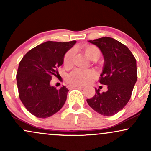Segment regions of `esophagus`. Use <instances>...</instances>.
<instances>
[{"label": "esophagus", "mask_w": 151, "mask_h": 151, "mask_svg": "<svg viewBox=\"0 0 151 151\" xmlns=\"http://www.w3.org/2000/svg\"><path fill=\"white\" fill-rule=\"evenodd\" d=\"M70 87H84V86L83 85H69Z\"/></svg>", "instance_id": "obj_1"}]
</instances>
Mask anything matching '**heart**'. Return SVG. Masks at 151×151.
Instances as JSON below:
<instances>
[{"mask_svg":"<svg viewBox=\"0 0 151 151\" xmlns=\"http://www.w3.org/2000/svg\"><path fill=\"white\" fill-rule=\"evenodd\" d=\"M85 55L92 60H96L100 55L99 50L96 46L87 45L83 47ZM73 52L70 50L65 55L64 63L66 66H70L72 63ZM94 76V72L90 70H83L76 68L67 76V81L70 84L83 85L87 83Z\"/></svg>","mask_w":151,"mask_h":151,"instance_id":"1","label":"heart"}]
</instances>
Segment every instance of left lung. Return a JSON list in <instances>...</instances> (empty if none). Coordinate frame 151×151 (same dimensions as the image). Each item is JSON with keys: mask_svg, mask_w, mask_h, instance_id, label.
<instances>
[{"mask_svg": "<svg viewBox=\"0 0 151 151\" xmlns=\"http://www.w3.org/2000/svg\"><path fill=\"white\" fill-rule=\"evenodd\" d=\"M99 48L104 65L99 83L107 85L106 92L96 94L87 99L89 106L105 116L116 114L127 105L137 80V61L127 46L109 37L89 40Z\"/></svg>", "mask_w": 151, "mask_h": 151, "instance_id": "1", "label": "left lung"}]
</instances>
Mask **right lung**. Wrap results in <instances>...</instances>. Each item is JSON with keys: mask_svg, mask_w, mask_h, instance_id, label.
Returning a JSON list of instances; mask_svg holds the SVG:
<instances>
[{"mask_svg": "<svg viewBox=\"0 0 151 151\" xmlns=\"http://www.w3.org/2000/svg\"><path fill=\"white\" fill-rule=\"evenodd\" d=\"M76 43V40L43 42L28 52L19 62L16 77L19 96L37 118H49L64 106L68 90L65 86L57 90L50 81L59 76L58 68L65 54Z\"/></svg>", "mask_w": 151, "mask_h": 151, "instance_id": "right-lung-1", "label": "right lung"}]
</instances>
